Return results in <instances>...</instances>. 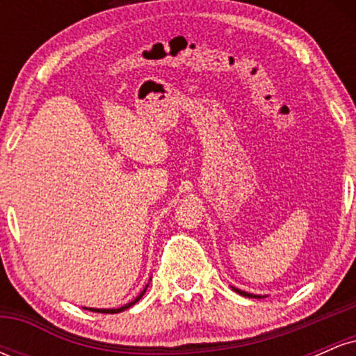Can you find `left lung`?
<instances>
[{
    "instance_id": "8db88e82",
    "label": "left lung",
    "mask_w": 356,
    "mask_h": 356,
    "mask_svg": "<svg viewBox=\"0 0 356 356\" xmlns=\"http://www.w3.org/2000/svg\"><path fill=\"white\" fill-rule=\"evenodd\" d=\"M231 288H232V291H236V293H238V295H241V296H248V298H266V296H261V295H252V293H246V291H243V289L236 288V286H231Z\"/></svg>"
}]
</instances>
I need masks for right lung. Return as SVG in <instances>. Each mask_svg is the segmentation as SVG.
<instances>
[{
	"instance_id": "right-lung-1",
	"label": "right lung",
	"mask_w": 356,
	"mask_h": 356,
	"mask_svg": "<svg viewBox=\"0 0 356 356\" xmlns=\"http://www.w3.org/2000/svg\"><path fill=\"white\" fill-rule=\"evenodd\" d=\"M149 283H150V280H149ZM147 288H149V284H145V288L142 289L140 291V295H138L136 300H132L130 301V303H127V305H124V306H120V308H85V309H88V312H97V313H108V314H115V313H120V312H125V309H129L130 306H134L137 303L138 300H140L142 296H144V293L147 291Z\"/></svg>"
}]
</instances>
